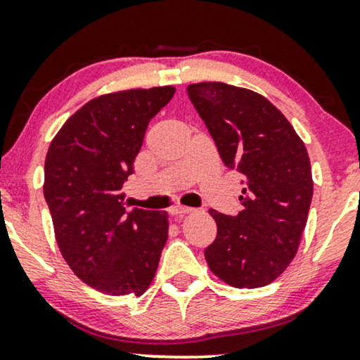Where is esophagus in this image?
I'll return each instance as SVG.
<instances>
[{"label": "esophagus", "instance_id": "34e87169", "mask_svg": "<svg viewBox=\"0 0 360 360\" xmlns=\"http://www.w3.org/2000/svg\"><path fill=\"white\" fill-rule=\"evenodd\" d=\"M193 212H194V210L188 208V206H174V208L171 210V213L174 214V217H183V214H189Z\"/></svg>", "mask_w": 360, "mask_h": 360}]
</instances>
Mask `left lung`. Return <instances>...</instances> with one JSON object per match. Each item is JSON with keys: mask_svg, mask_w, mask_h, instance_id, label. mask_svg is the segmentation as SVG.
<instances>
[{"mask_svg": "<svg viewBox=\"0 0 360 360\" xmlns=\"http://www.w3.org/2000/svg\"><path fill=\"white\" fill-rule=\"evenodd\" d=\"M221 160L245 181L243 210H212L217 238L205 250L210 271L233 288H262L288 269L298 252L313 198L303 140L281 111L255 91L208 81L188 86Z\"/></svg>", "mask_w": 360, "mask_h": 360, "instance_id": "obj_1", "label": "left lung"}]
</instances>
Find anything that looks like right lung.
<instances>
[{"mask_svg":"<svg viewBox=\"0 0 360 360\" xmlns=\"http://www.w3.org/2000/svg\"><path fill=\"white\" fill-rule=\"evenodd\" d=\"M174 93L159 86L93 98L68 118L45 157L44 196L62 257L105 295L142 296L167 242L169 214L127 213L122 189L148 122Z\"/></svg>","mask_w":360,"mask_h":360,"instance_id":"right-lung-1","label":"right lung"}]
</instances>
